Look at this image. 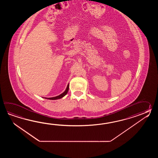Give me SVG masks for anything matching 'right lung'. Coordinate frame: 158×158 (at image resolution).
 I'll list each match as a JSON object with an SVG mask.
<instances>
[{"instance_id": "obj_1", "label": "right lung", "mask_w": 158, "mask_h": 158, "mask_svg": "<svg viewBox=\"0 0 158 158\" xmlns=\"http://www.w3.org/2000/svg\"><path fill=\"white\" fill-rule=\"evenodd\" d=\"M68 90H69V84L68 85L67 87L66 90H65V91H64L63 93L61 94L60 95H58V96H57V97H55L52 98H46V99H50V100H56V99H60V98L63 97H64V96H65L66 94H67Z\"/></svg>"}]
</instances>
